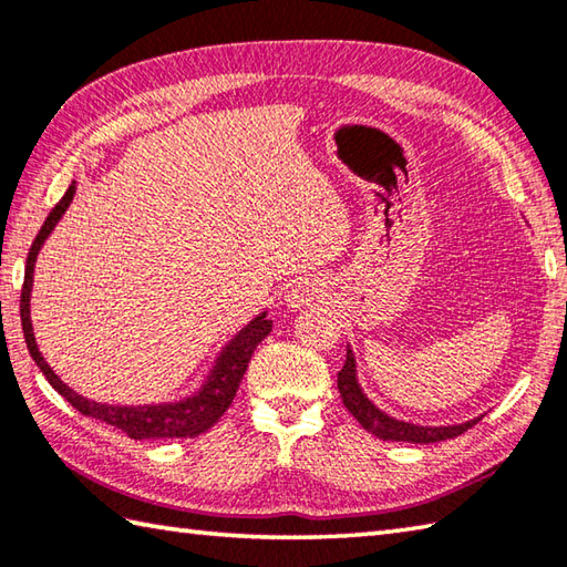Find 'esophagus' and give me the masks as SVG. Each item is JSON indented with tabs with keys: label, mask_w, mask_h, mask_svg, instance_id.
Segmentation results:
<instances>
[{
	"label": "esophagus",
	"mask_w": 567,
	"mask_h": 567,
	"mask_svg": "<svg viewBox=\"0 0 567 567\" xmlns=\"http://www.w3.org/2000/svg\"><path fill=\"white\" fill-rule=\"evenodd\" d=\"M324 297H327V285L317 280V277H305V280L295 282L290 290H287L285 307L292 309V312H297V309L312 307L315 302H321Z\"/></svg>",
	"instance_id": "esophagus-1"
}]
</instances>
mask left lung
I'll return each instance as SVG.
<instances>
[{
	"mask_svg": "<svg viewBox=\"0 0 567 567\" xmlns=\"http://www.w3.org/2000/svg\"><path fill=\"white\" fill-rule=\"evenodd\" d=\"M339 393L341 401L347 405L349 413L359 420V423L373 432L375 437L388 440V442H413V445H430V442H442V440H452L467 432L472 425L480 423V417L467 420V423L460 425H415V423H405V420H398L393 415L383 413V410L375 405L369 395L363 393V388L359 383L357 375V357H353L351 347H347V363L339 371Z\"/></svg>",
	"mask_w": 567,
	"mask_h": 567,
	"instance_id": "left-lung-1",
	"label": "left lung"
}]
</instances>
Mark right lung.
<instances>
[{
  "mask_svg": "<svg viewBox=\"0 0 567 567\" xmlns=\"http://www.w3.org/2000/svg\"><path fill=\"white\" fill-rule=\"evenodd\" d=\"M75 194V182L69 186V192L63 194L59 204L53 206L49 218L43 220L37 240L31 243L29 258H27V270H24V287H21V329H24V339L31 359L37 361L41 373L47 375V381L59 391L65 401H69L78 413L85 417H95L100 423H107L117 430L125 432L132 440H172V437H196L214 427L218 417L226 413L228 405L236 398L238 385L243 381V373H246L252 351L258 349V343L272 331V321L268 319V312L255 317L250 324L243 327L236 337H233L224 351L216 357L214 369L208 371L206 381L202 383L198 391H194L184 401L176 403H157V405H107V403H95L87 401V398L78 395L73 388L65 385L59 375L53 373L47 359L41 357L37 347V337H33L31 327V285H33V265H37V255L43 248V243L51 236L55 224L63 218L65 208L71 206Z\"/></svg>",
  "mask_w": 567,
  "mask_h": 567,
  "instance_id": "1",
  "label": "right lung"
}]
</instances>
